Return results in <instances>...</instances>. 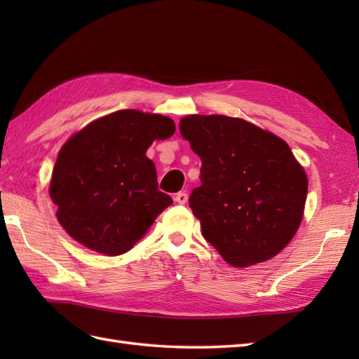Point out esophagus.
<instances>
[{"label":"esophagus","mask_w":359,"mask_h":359,"mask_svg":"<svg viewBox=\"0 0 359 359\" xmlns=\"http://www.w3.org/2000/svg\"><path fill=\"white\" fill-rule=\"evenodd\" d=\"M174 201L177 202V203H180V205H185V203H187V201H188V194H187L185 191H180V193L175 194Z\"/></svg>","instance_id":"esophagus-1"}]
</instances>
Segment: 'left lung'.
<instances>
[{
  "mask_svg": "<svg viewBox=\"0 0 359 359\" xmlns=\"http://www.w3.org/2000/svg\"><path fill=\"white\" fill-rule=\"evenodd\" d=\"M180 134L202 160L189 207L202 234L233 266L265 262L293 239L309 180L288 144L247 120L187 116Z\"/></svg>",
  "mask_w": 359,
  "mask_h": 359,
  "instance_id": "obj_1",
  "label": "left lung"
}]
</instances>
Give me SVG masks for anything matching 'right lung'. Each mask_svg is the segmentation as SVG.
I'll use <instances>...</instances> for the list:
<instances>
[{
    "instance_id": "1",
    "label": "right lung",
    "mask_w": 359,
    "mask_h": 359,
    "mask_svg": "<svg viewBox=\"0 0 359 359\" xmlns=\"http://www.w3.org/2000/svg\"><path fill=\"white\" fill-rule=\"evenodd\" d=\"M175 131L160 114L123 109L94 120L60 149L49 194L57 219L72 239L118 256L154 224L172 199L157 189L147 149Z\"/></svg>"
}]
</instances>
